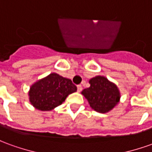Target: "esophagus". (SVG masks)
Listing matches in <instances>:
<instances>
[{
    "label": "esophagus",
    "mask_w": 152,
    "mask_h": 152,
    "mask_svg": "<svg viewBox=\"0 0 152 152\" xmlns=\"http://www.w3.org/2000/svg\"><path fill=\"white\" fill-rule=\"evenodd\" d=\"M81 91H82V86H81L80 85L77 86V91H78V92H80Z\"/></svg>",
    "instance_id": "obj_1"
}]
</instances>
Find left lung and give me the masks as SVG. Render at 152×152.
I'll use <instances>...</instances> for the list:
<instances>
[{"label": "left lung", "instance_id": "left-lung-1", "mask_svg": "<svg viewBox=\"0 0 152 152\" xmlns=\"http://www.w3.org/2000/svg\"><path fill=\"white\" fill-rule=\"evenodd\" d=\"M91 86L84 89L81 94L92 109L98 113H109L120 101L121 94L116 84L104 76H96L89 80Z\"/></svg>", "mask_w": 152, "mask_h": 152}]
</instances>
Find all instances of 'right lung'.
<instances>
[{
    "label": "right lung",
    "mask_w": 152,
    "mask_h": 152,
    "mask_svg": "<svg viewBox=\"0 0 152 152\" xmlns=\"http://www.w3.org/2000/svg\"><path fill=\"white\" fill-rule=\"evenodd\" d=\"M76 90L71 80L53 72L32 85L28 91V100L36 109L50 111L61 105L69 94Z\"/></svg>",
    "instance_id": "1"
}]
</instances>
